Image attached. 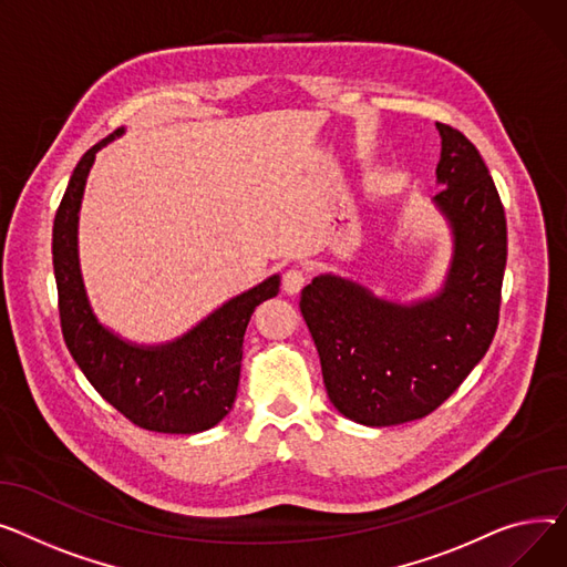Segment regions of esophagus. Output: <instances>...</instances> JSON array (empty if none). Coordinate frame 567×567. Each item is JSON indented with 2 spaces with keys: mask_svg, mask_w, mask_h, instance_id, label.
Segmentation results:
<instances>
[{
  "mask_svg": "<svg viewBox=\"0 0 567 567\" xmlns=\"http://www.w3.org/2000/svg\"><path fill=\"white\" fill-rule=\"evenodd\" d=\"M305 284H307V272L299 270V268H288L281 277V288L288 295H297L299 290L305 288Z\"/></svg>",
  "mask_w": 567,
  "mask_h": 567,
  "instance_id": "esophagus-1",
  "label": "esophagus"
}]
</instances>
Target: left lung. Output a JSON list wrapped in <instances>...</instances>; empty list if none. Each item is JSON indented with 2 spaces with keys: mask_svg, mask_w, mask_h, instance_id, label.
<instances>
[{
  "mask_svg": "<svg viewBox=\"0 0 567 567\" xmlns=\"http://www.w3.org/2000/svg\"><path fill=\"white\" fill-rule=\"evenodd\" d=\"M437 130L435 204L455 245L442 292L408 307L320 275L299 299L329 401L361 425L435 412L485 357L498 324L508 256L504 204L476 146L446 123Z\"/></svg>",
  "mask_w": 567,
  "mask_h": 567,
  "instance_id": "obj_1",
  "label": "left lung"
}]
</instances>
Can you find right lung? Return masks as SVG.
Segmentation results:
<instances>
[{
  "mask_svg": "<svg viewBox=\"0 0 567 567\" xmlns=\"http://www.w3.org/2000/svg\"><path fill=\"white\" fill-rule=\"evenodd\" d=\"M118 135L123 127L82 155L54 215L52 262L61 334L91 386L125 419L153 432L194 435L230 412L240 382L245 329L254 309L279 292V277L233 297L166 346H132L100 324L80 275L78 213L95 153Z\"/></svg>",
  "mask_w": 567,
  "mask_h": 567,
  "instance_id": "add662e5",
  "label": "right lung"
}]
</instances>
